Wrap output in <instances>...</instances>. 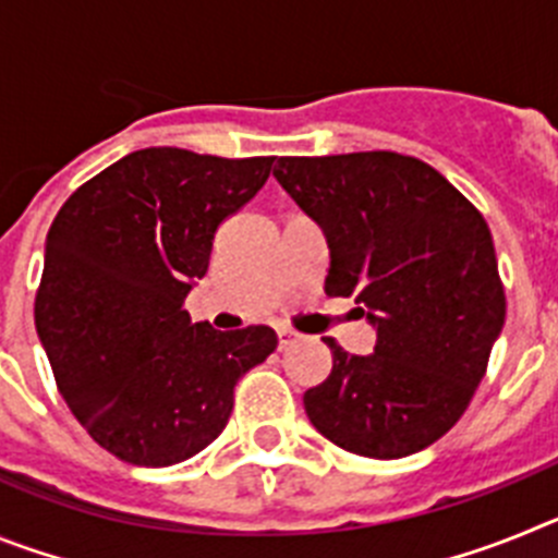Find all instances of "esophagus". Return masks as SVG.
<instances>
[{"instance_id": "34e87169", "label": "esophagus", "mask_w": 558, "mask_h": 558, "mask_svg": "<svg viewBox=\"0 0 558 558\" xmlns=\"http://www.w3.org/2000/svg\"><path fill=\"white\" fill-rule=\"evenodd\" d=\"M276 335H279V352H282V349H288L290 343L295 340V332H293V329H288V327H279V329H276Z\"/></svg>"}]
</instances>
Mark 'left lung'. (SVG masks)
Instances as JSON below:
<instances>
[{
  "instance_id": "1",
  "label": "left lung",
  "mask_w": 558,
  "mask_h": 558,
  "mask_svg": "<svg viewBox=\"0 0 558 558\" xmlns=\"http://www.w3.org/2000/svg\"><path fill=\"white\" fill-rule=\"evenodd\" d=\"M274 179L327 236V295H352L377 329L372 354L324 340L332 372L304 393L310 422L354 456L425 450L466 411L506 322L489 226L441 172L391 150L284 156Z\"/></svg>"
}]
</instances>
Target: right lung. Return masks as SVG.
I'll list each match as a JSON object with an SVG mask.
<instances>
[{"label": "right lung", "instance_id": "obj_1", "mask_svg": "<svg viewBox=\"0 0 558 558\" xmlns=\"http://www.w3.org/2000/svg\"><path fill=\"white\" fill-rule=\"evenodd\" d=\"M270 156L145 147L61 206L44 245L36 329L69 411L102 450L170 466L223 433L234 386L276 349L270 327L192 324L211 240L270 175Z\"/></svg>", "mask_w": 558, "mask_h": 558}]
</instances>
